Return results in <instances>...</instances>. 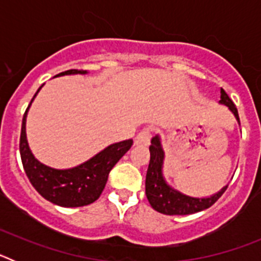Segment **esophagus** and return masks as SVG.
Returning <instances> with one entry per match:
<instances>
[{
	"label": "esophagus",
	"mask_w": 261,
	"mask_h": 261,
	"mask_svg": "<svg viewBox=\"0 0 261 261\" xmlns=\"http://www.w3.org/2000/svg\"><path fill=\"white\" fill-rule=\"evenodd\" d=\"M151 138V129L150 128H144L142 130L137 133V136L135 137V145L137 146H147L150 144Z\"/></svg>",
	"instance_id": "esophagus-1"
}]
</instances>
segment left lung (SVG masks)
Instances as JSON below:
<instances>
[{
    "label": "left lung",
    "mask_w": 261,
    "mask_h": 261,
    "mask_svg": "<svg viewBox=\"0 0 261 261\" xmlns=\"http://www.w3.org/2000/svg\"><path fill=\"white\" fill-rule=\"evenodd\" d=\"M220 103L227 106L239 121L237 106L232 103V100L223 89H221ZM149 150H150V162H149V167H147L146 181H145L146 197L154 211L159 212V213L167 214V216H186V214L201 212L204 209L211 208L229 187V184H227L220 192L211 196V197H206V199H195V197L183 195V193L172 190L171 187L166 184L165 179H163L162 165L165 155H163L162 146H161L158 136L151 138V145L149 146Z\"/></svg>",
    "instance_id": "8db88e82"
}]
</instances>
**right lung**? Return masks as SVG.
<instances>
[{
	"instance_id": "add662e5",
	"label": "right lung",
	"mask_w": 261,
	"mask_h": 261,
	"mask_svg": "<svg viewBox=\"0 0 261 261\" xmlns=\"http://www.w3.org/2000/svg\"><path fill=\"white\" fill-rule=\"evenodd\" d=\"M85 73L86 70L70 69V70L62 71L56 77L65 74H85ZM40 89L41 87H39V90ZM39 90L36 94L39 93ZM34 98L31 99V103ZM30 106L23 115L19 151L23 168L32 187L45 200L64 208L85 206V205L96 201L105 190L110 171L119 162V159L130 149L133 140H125V141L110 145L105 150L77 167L69 168V170H56V168L48 167L35 159L27 144L26 116Z\"/></svg>"
}]
</instances>
